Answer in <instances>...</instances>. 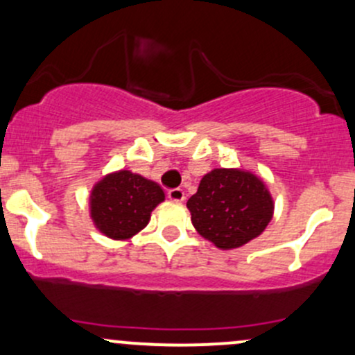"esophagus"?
<instances>
[{"label": "esophagus", "mask_w": 355, "mask_h": 355, "mask_svg": "<svg viewBox=\"0 0 355 355\" xmlns=\"http://www.w3.org/2000/svg\"><path fill=\"white\" fill-rule=\"evenodd\" d=\"M167 198H169L171 201H184L186 194H184V191H182V189L174 188V189H169V191H167Z\"/></svg>", "instance_id": "1"}]
</instances>
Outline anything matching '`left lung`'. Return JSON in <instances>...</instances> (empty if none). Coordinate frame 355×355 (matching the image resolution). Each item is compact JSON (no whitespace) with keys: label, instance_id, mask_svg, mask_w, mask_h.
<instances>
[{"label":"left lung","instance_id":"8db88e82","mask_svg":"<svg viewBox=\"0 0 355 355\" xmlns=\"http://www.w3.org/2000/svg\"><path fill=\"white\" fill-rule=\"evenodd\" d=\"M186 207L198 234L222 250L259 237L274 215L272 194L262 178L234 167L205 174Z\"/></svg>","mask_w":355,"mask_h":355}]
</instances>
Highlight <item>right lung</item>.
<instances>
[{
	"instance_id": "right-lung-1",
	"label": "right lung",
	"mask_w": 355,
	"mask_h": 355,
	"mask_svg": "<svg viewBox=\"0 0 355 355\" xmlns=\"http://www.w3.org/2000/svg\"><path fill=\"white\" fill-rule=\"evenodd\" d=\"M166 200L157 182L120 169L94 182L89 194L93 225L113 240H128L147 227L150 213Z\"/></svg>"
}]
</instances>
